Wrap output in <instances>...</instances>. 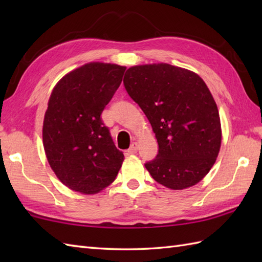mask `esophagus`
Wrapping results in <instances>:
<instances>
[{
	"label": "esophagus",
	"mask_w": 262,
	"mask_h": 262,
	"mask_svg": "<svg viewBox=\"0 0 262 262\" xmlns=\"http://www.w3.org/2000/svg\"><path fill=\"white\" fill-rule=\"evenodd\" d=\"M137 149H138V146H137V143L136 142H134L130 145V147L128 148V154H135L136 152H137Z\"/></svg>",
	"instance_id": "1"
}]
</instances>
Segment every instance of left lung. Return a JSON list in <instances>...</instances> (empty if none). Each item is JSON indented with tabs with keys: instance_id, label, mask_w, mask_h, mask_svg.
Listing matches in <instances>:
<instances>
[{
	"instance_id": "8db88e82",
	"label": "left lung",
	"mask_w": 262,
	"mask_h": 262,
	"mask_svg": "<svg viewBox=\"0 0 262 262\" xmlns=\"http://www.w3.org/2000/svg\"><path fill=\"white\" fill-rule=\"evenodd\" d=\"M124 85L158 140L157 158L145 163L149 174L173 190L196 185L222 141L219 109L202 77L170 64L138 65L127 70Z\"/></svg>"
}]
</instances>
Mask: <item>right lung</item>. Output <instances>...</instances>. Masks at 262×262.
<instances>
[{"instance_id": "obj_1", "label": "right lung", "mask_w": 262, "mask_h": 262, "mask_svg": "<svg viewBox=\"0 0 262 262\" xmlns=\"http://www.w3.org/2000/svg\"><path fill=\"white\" fill-rule=\"evenodd\" d=\"M125 66L89 63L66 74L51 94L42 142L51 168L66 187L96 193L124 161L101 114L119 88Z\"/></svg>"}]
</instances>
